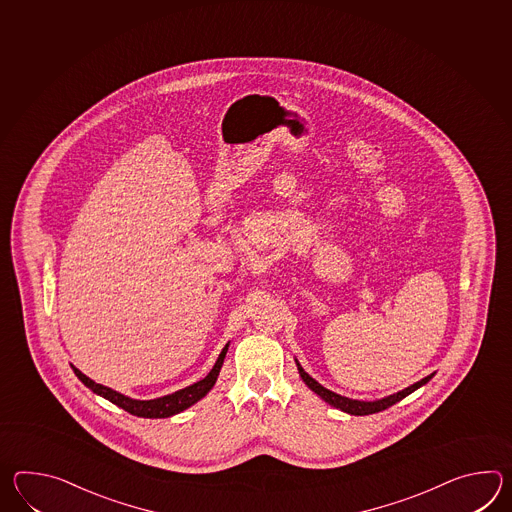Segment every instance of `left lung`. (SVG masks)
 <instances>
[{
	"instance_id": "left-lung-1",
	"label": "left lung",
	"mask_w": 512,
	"mask_h": 512,
	"mask_svg": "<svg viewBox=\"0 0 512 512\" xmlns=\"http://www.w3.org/2000/svg\"><path fill=\"white\" fill-rule=\"evenodd\" d=\"M296 365L297 371H299V376H301V380L307 384L308 389H312V391H314L321 400H325V402L330 404L332 408L340 409L343 413L356 415V417H364V415H373V413H378V411H384V409L389 408V406H393V404L400 402L402 398H406L408 395H411L413 391H417L419 387L424 386V384H428V382L432 380L433 375H435V373H432V375L422 378L419 382H415L413 386H408L406 389L398 391V393L389 395V397L378 398V400H356V398L341 397L338 393H334V391H330L327 387L321 386L318 380H314V378L308 375L307 371L301 367V364L297 362V358Z\"/></svg>"
}]
</instances>
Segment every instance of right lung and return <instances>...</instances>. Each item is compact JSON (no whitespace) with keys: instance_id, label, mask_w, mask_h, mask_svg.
I'll list each match as a JSON object with an SVG mask.
<instances>
[{"instance_id":"add662e5","label":"right lung","mask_w":512,"mask_h":512,"mask_svg":"<svg viewBox=\"0 0 512 512\" xmlns=\"http://www.w3.org/2000/svg\"><path fill=\"white\" fill-rule=\"evenodd\" d=\"M228 347L229 343H226L222 353L218 354L213 369L202 380L194 382L191 386L178 389V391H174L171 395L152 398V400H137V398L126 397V395L115 391L112 387L95 384L91 378H88L84 373H80L75 365H71V369H73V373L77 375L80 382L84 386L90 387L95 395L110 400L112 404L125 409L128 413H132L136 417H143V419H167V417L178 415V413H182L185 409L191 408V406H194L198 400H202L213 389V386L216 384V378L220 375V369L224 365V358H226V353H228Z\"/></svg>"}]
</instances>
